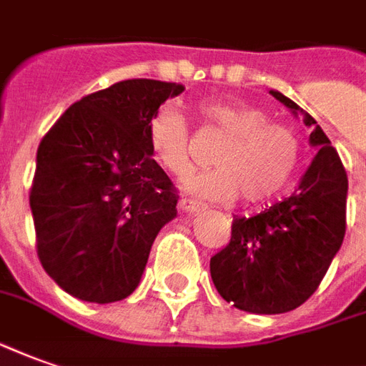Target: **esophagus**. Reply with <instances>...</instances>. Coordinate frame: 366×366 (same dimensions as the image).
I'll list each match as a JSON object with an SVG mask.
<instances>
[{"mask_svg": "<svg viewBox=\"0 0 366 366\" xmlns=\"http://www.w3.org/2000/svg\"><path fill=\"white\" fill-rule=\"evenodd\" d=\"M178 208L182 209L184 214H200L202 209H204V206L198 204V202L190 200V198H180V202H178Z\"/></svg>", "mask_w": 366, "mask_h": 366, "instance_id": "obj_1", "label": "esophagus"}]
</instances>
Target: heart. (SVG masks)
Wrapping results in <instances>:
<instances>
[{"label": "heart", "mask_w": 366, "mask_h": 366, "mask_svg": "<svg viewBox=\"0 0 366 366\" xmlns=\"http://www.w3.org/2000/svg\"><path fill=\"white\" fill-rule=\"evenodd\" d=\"M200 119L226 134L216 148L214 170L190 176L184 190L194 198L227 202L237 194L247 204H263L281 196L297 172L301 147L295 132L280 122H267V114L242 101H204ZM148 148L168 174L190 172V129L180 112L160 107L148 121Z\"/></svg>", "instance_id": "obj_1"}]
</instances>
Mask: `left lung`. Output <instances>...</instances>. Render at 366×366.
<instances>
[{
	"mask_svg": "<svg viewBox=\"0 0 366 366\" xmlns=\"http://www.w3.org/2000/svg\"><path fill=\"white\" fill-rule=\"evenodd\" d=\"M269 93L311 127L317 154L290 198L234 218L229 244L209 259L216 290L234 307L275 315L297 309L325 277L347 229V172L317 121L280 91Z\"/></svg>",
	"mask_w": 366,
	"mask_h": 366,
	"instance_id": "left-lung-1",
	"label": "left lung"
}]
</instances>
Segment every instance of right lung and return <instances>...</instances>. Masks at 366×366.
I'll return each mask as SVG.
<instances>
[{
    "label": "right lung",
    "instance_id": "right-lung-1",
    "mask_svg": "<svg viewBox=\"0 0 366 366\" xmlns=\"http://www.w3.org/2000/svg\"><path fill=\"white\" fill-rule=\"evenodd\" d=\"M182 85L129 79L71 104L37 148L31 204L43 269L91 303L129 297L178 194L148 148L150 117Z\"/></svg>",
    "mask_w": 366,
    "mask_h": 366
}]
</instances>
